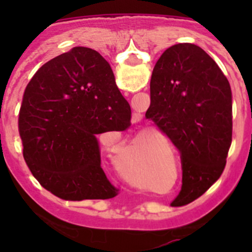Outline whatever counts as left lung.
I'll return each instance as SVG.
<instances>
[{
  "label": "left lung",
  "instance_id": "left-lung-1",
  "mask_svg": "<svg viewBox=\"0 0 252 252\" xmlns=\"http://www.w3.org/2000/svg\"><path fill=\"white\" fill-rule=\"evenodd\" d=\"M178 149L183 204L221 177L232 142V92L226 75L194 44H177L154 66L145 113ZM177 198V199H178Z\"/></svg>",
  "mask_w": 252,
  "mask_h": 252
}]
</instances>
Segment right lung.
Segmentation results:
<instances>
[{
  "instance_id": "right-lung-1",
  "label": "right lung",
  "mask_w": 252,
  "mask_h": 252,
  "mask_svg": "<svg viewBox=\"0 0 252 252\" xmlns=\"http://www.w3.org/2000/svg\"><path fill=\"white\" fill-rule=\"evenodd\" d=\"M130 104L111 65L84 46L49 60L22 97L19 133L24 159L46 190L64 201L108 199L117 189L101 168L97 136L125 131Z\"/></svg>"
}]
</instances>
